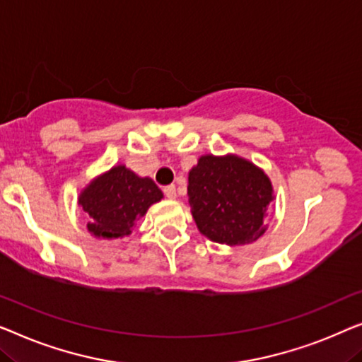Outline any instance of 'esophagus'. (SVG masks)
<instances>
[{
  "label": "esophagus",
  "instance_id": "34e87169",
  "mask_svg": "<svg viewBox=\"0 0 362 362\" xmlns=\"http://www.w3.org/2000/svg\"><path fill=\"white\" fill-rule=\"evenodd\" d=\"M164 195H165L167 198H170V200H174V198L177 197L175 185H167V187H164Z\"/></svg>",
  "mask_w": 362,
  "mask_h": 362
}]
</instances>
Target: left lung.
<instances>
[{"instance_id": "left-lung-1", "label": "left lung", "mask_w": 362, "mask_h": 362, "mask_svg": "<svg viewBox=\"0 0 362 362\" xmlns=\"http://www.w3.org/2000/svg\"><path fill=\"white\" fill-rule=\"evenodd\" d=\"M187 190L198 231L211 241L239 246L266 233L264 216L274 190L252 162L234 154L202 156L188 172Z\"/></svg>"}]
</instances>
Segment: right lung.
I'll use <instances>...</instances> for the list:
<instances>
[{"mask_svg": "<svg viewBox=\"0 0 362 362\" xmlns=\"http://www.w3.org/2000/svg\"><path fill=\"white\" fill-rule=\"evenodd\" d=\"M162 197L149 177L136 175L126 165H115L81 190L78 205L90 216L86 228L93 236L115 239L131 234L136 221Z\"/></svg>", "mask_w": 362, "mask_h": 362, "instance_id": "add662e5", "label": "right lung"}]
</instances>
